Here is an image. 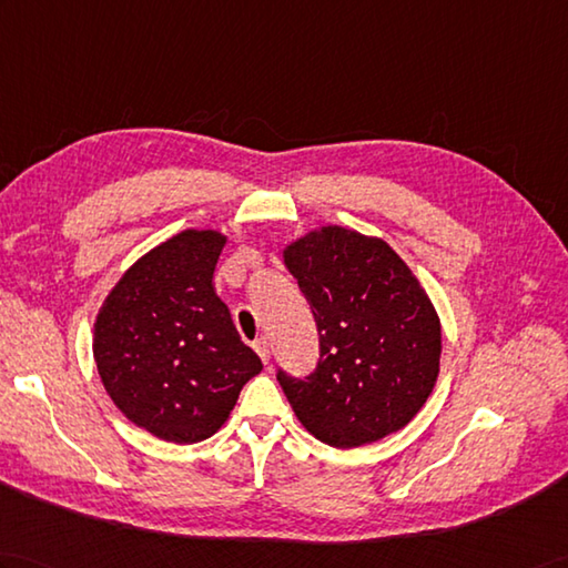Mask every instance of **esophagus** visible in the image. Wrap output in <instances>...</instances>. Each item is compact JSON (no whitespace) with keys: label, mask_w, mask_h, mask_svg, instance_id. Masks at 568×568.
Returning <instances> with one entry per match:
<instances>
[{"label":"esophagus","mask_w":568,"mask_h":568,"mask_svg":"<svg viewBox=\"0 0 568 568\" xmlns=\"http://www.w3.org/2000/svg\"><path fill=\"white\" fill-rule=\"evenodd\" d=\"M254 348H256V353L261 355L263 363L271 361V348H268V341H266V338H263V336L256 338V341H254Z\"/></svg>","instance_id":"esophagus-1"}]
</instances>
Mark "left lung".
<instances>
[{
  "label": "left lung",
  "instance_id": "obj_1",
  "mask_svg": "<svg viewBox=\"0 0 568 568\" xmlns=\"http://www.w3.org/2000/svg\"><path fill=\"white\" fill-rule=\"evenodd\" d=\"M285 266L320 332L310 375L275 373L300 424L334 447L404 428L440 371V322L416 275L382 240L336 224L290 244Z\"/></svg>",
  "mask_w": 568,
  "mask_h": 568
}]
</instances>
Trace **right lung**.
Segmentation results:
<instances>
[{
    "instance_id": "right-lung-1",
    "label": "right lung",
    "mask_w": 568,
    "mask_h": 568,
    "mask_svg": "<svg viewBox=\"0 0 568 568\" xmlns=\"http://www.w3.org/2000/svg\"><path fill=\"white\" fill-rule=\"evenodd\" d=\"M222 246L210 230L171 236L118 281L94 324L105 392L135 426L169 443L217 433L263 367L215 295Z\"/></svg>"
}]
</instances>
